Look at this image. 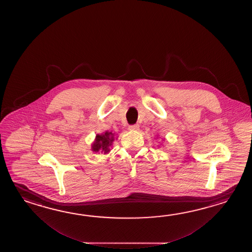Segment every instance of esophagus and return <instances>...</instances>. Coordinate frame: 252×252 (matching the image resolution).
<instances>
[{
    "label": "esophagus",
    "instance_id": "esophagus-1",
    "mask_svg": "<svg viewBox=\"0 0 252 252\" xmlns=\"http://www.w3.org/2000/svg\"><path fill=\"white\" fill-rule=\"evenodd\" d=\"M128 129H129V130H135V131H137V130H139V124L131 125V126L128 127Z\"/></svg>",
    "mask_w": 252,
    "mask_h": 252
}]
</instances>
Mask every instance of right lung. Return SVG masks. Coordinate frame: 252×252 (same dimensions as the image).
Listing matches in <instances>:
<instances>
[{
	"label": "right lung",
	"mask_w": 252,
	"mask_h": 252,
	"mask_svg": "<svg viewBox=\"0 0 252 252\" xmlns=\"http://www.w3.org/2000/svg\"><path fill=\"white\" fill-rule=\"evenodd\" d=\"M117 138H114V133L112 131H105L102 134H97L95 136L94 141L92 144V151L95 153H103L107 154L111 150L110 148L112 147L114 139Z\"/></svg>",
	"instance_id": "1"
}]
</instances>
